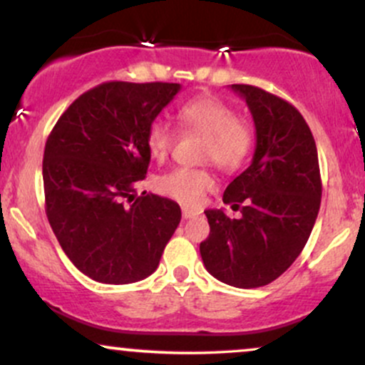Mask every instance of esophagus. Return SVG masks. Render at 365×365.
I'll return each instance as SVG.
<instances>
[{"label":"esophagus","mask_w":365,"mask_h":365,"mask_svg":"<svg viewBox=\"0 0 365 365\" xmlns=\"http://www.w3.org/2000/svg\"><path fill=\"white\" fill-rule=\"evenodd\" d=\"M182 215L185 220H190V217H195L200 215V211H197V209H188V207H183L182 209Z\"/></svg>","instance_id":"1"}]
</instances>
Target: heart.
Segmentation results:
<instances>
[{
  "instance_id": "obj_1",
  "label": "heart",
  "mask_w": 365,
  "mask_h": 365,
  "mask_svg": "<svg viewBox=\"0 0 365 365\" xmlns=\"http://www.w3.org/2000/svg\"><path fill=\"white\" fill-rule=\"evenodd\" d=\"M182 127L206 135L202 148L204 161H215L223 171L240 170L252 154L255 127L249 118L238 116L235 108L216 96H197L178 110ZM177 132L168 121L156 118L149 125L145 142L150 158L165 161ZM216 178L209 168H175L158 178L156 187L163 195L185 206H197L204 194L215 187Z\"/></svg>"
}]
</instances>
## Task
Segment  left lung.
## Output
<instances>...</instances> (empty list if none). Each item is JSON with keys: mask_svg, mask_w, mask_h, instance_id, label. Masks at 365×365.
Instances as JSON below:
<instances>
[{"mask_svg": "<svg viewBox=\"0 0 365 365\" xmlns=\"http://www.w3.org/2000/svg\"><path fill=\"white\" fill-rule=\"evenodd\" d=\"M232 89L245 99L255 123V153L244 173L226 187L221 209L204 211L211 233L200 242L206 269L237 288L274 282L307 244L321 206L316 140L295 106L247 83Z\"/></svg>", "mask_w": 365, "mask_h": 365, "instance_id": "8db88e82", "label": "left lung"}]
</instances>
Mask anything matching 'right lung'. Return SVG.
Here are the masks:
<instances>
[{
    "label": "right lung",
    "mask_w": 365,
    "mask_h": 365,
    "mask_svg": "<svg viewBox=\"0 0 365 365\" xmlns=\"http://www.w3.org/2000/svg\"><path fill=\"white\" fill-rule=\"evenodd\" d=\"M180 83L104 82L56 121L44 148L46 216L78 271L127 284L156 271L182 220L173 200L142 192L149 125Z\"/></svg>",
    "instance_id": "add662e5"
}]
</instances>
